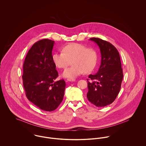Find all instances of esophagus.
Returning <instances> with one entry per match:
<instances>
[{
  "mask_svg": "<svg viewBox=\"0 0 146 146\" xmlns=\"http://www.w3.org/2000/svg\"><path fill=\"white\" fill-rule=\"evenodd\" d=\"M67 80L68 82H72L76 81V80L74 79H67Z\"/></svg>",
  "mask_w": 146,
  "mask_h": 146,
  "instance_id": "obj_1",
  "label": "esophagus"
}]
</instances>
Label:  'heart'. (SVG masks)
Here are the masks:
<instances>
[{
	"label": "heart",
	"mask_w": 146,
	"mask_h": 146,
	"mask_svg": "<svg viewBox=\"0 0 146 146\" xmlns=\"http://www.w3.org/2000/svg\"><path fill=\"white\" fill-rule=\"evenodd\" d=\"M62 52H56L52 56L55 65L60 68H65L72 60V66L66 68L63 77L75 79L85 71H92L97 62V53L93 48H87L83 44L71 43L64 46Z\"/></svg>",
	"instance_id": "1"
}]
</instances>
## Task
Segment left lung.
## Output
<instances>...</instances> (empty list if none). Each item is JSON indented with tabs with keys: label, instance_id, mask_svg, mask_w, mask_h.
Wrapping results in <instances>:
<instances>
[{
	"label": "left lung",
	"instance_id": "8db88e82",
	"mask_svg": "<svg viewBox=\"0 0 146 146\" xmlns=\"http://www.w3.org/2000/svg\"><path fill=\"white\" fill-rule=\"evenodd\" d=\"M100 48L101 62L97 74L89 75L88 80V100L97 107L112 104L120 92L123 79V69L119 53L109 42L92 38Z\"/></svg>",
	"mask_w": 146,
	"mask_h": 146
}]
</instances>
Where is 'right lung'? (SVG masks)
<instances>
[{
  "instance_id": "obj_1",
  "label": "right lung",
  "mask_w": 146,
  "mask_h": 146,
  "mask_svg": "<svg viewBox=\"0 0 146 146\" xmlns=\"http://www.w3.org/2000/svg\"><path fill=\"white\" fill-rule=\"evenodd\" d=\"M54 42L42 39L29 50L23 66V85L28 100L41 110H55L62 101L66 83L55 81L58 72L52 60Z\"/></svg>"
}]
</instances>
